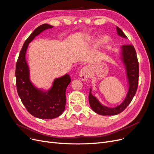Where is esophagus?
Listing matches in <instances>:
<instances>
[{
    "mask_svg": "<svg viewBox=\"0 0 154 154\" xmlns=\"http://www.w3.org/2000/svg\"><path fill=\"white\" fill-rule=\"evenodd\" d=\"M79 76H80V78H81V80L82 81H84V82L87 81L88 79V77H89V75H88V69L87 67L83 68L80 71Z\"/></svg>",
    "mask_w": 154,
    "mask_h": 154,
    "instance_id": "1",
    "label": "esophagus"
}]
</instances>
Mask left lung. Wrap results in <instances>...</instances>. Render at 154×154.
<instances>
[{
	"label": "left lung",
	"instance_id": "1",
	"mask_svg": "<svg viewBox=\"0 0 154 154\" xmlns=\"http://www.w3.org/2000/svg\"><path fill=\"white\" fill-rule=\"evenodd\" d=\"M116 29L119 36L127 38V36L119 27L116 26ZM121 49H122L121 58L125 66L128 83L127 94L124 101L119 105L114 108H110L102 105L98 100L92 94L91 88H90V93L88 95L90 106L93 111L100 115L112 116L122 112L132 101L137 91L139 80V63L136 50L132 45L130 44L123 45Z\"/></svg>",
	"mask_w": 154,
	"mask_h": 154
}]
</instances>
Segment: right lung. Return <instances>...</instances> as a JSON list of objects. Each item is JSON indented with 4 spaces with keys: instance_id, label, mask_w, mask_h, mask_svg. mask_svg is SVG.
<instances>
[{
    "instance_id": "obj_1",
    "label": "right lung",
    "mask_w": 154,
    "mask_h": 154,
    "mask_svg": "<svg viewBox=\"0 0 154 154\" xmlns=\"http://www.w3.org/2000/svg\"><path fill=\"white\" fill-rule=\"evenodd\" d=\"M53 27L48 24L38 26L29 35L23 45L16 64V84L18 94L27 110L36 118L54 119L61 115L66 104V91L71 80L69 74L56 78L48 91L36 88L29 78V70L26 60L28 45L45 29Z\"/></svg>"
}]
</instances>
